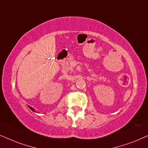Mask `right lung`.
<instances>
[{
	"instance_id": "obj_1",
	"label": "right lung",
	"mask_w": 148,
	"mask_h": 148,
	"mask_svg": "<svg viewBox=\"0 0 148 148\" xmlns=\"http://www.w3.org/2000/svg\"><path fill=\"white\" fill-rule=\"evenodd\" d=\"M28 107H29V108H30V110H32V111H33V112H35V111H34V109H33V108H32V107H30V106H28Z\"/></svg>"
}]
</instances>
